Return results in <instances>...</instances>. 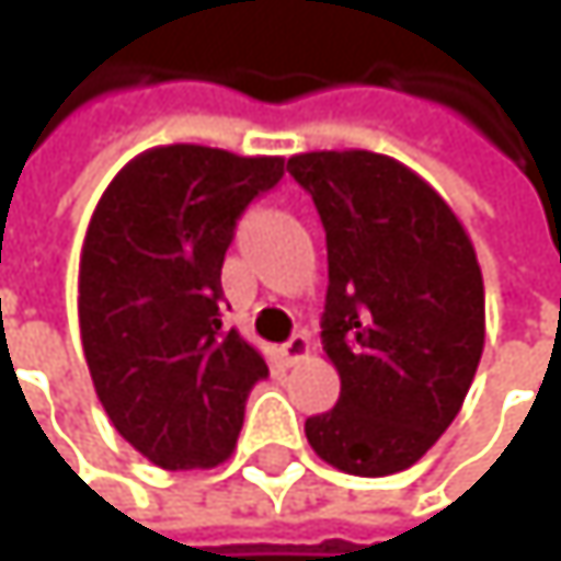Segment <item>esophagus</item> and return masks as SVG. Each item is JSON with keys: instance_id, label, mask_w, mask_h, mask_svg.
I'll return each instance as SVG.
<instances>
[{"instance_id": "1", "label": "esophagus", "mask_w": 561, "mask_h": 561, "mask_svg": "<svg viewBox=\"0 0 561 561\" xmlns=\"http://www.w3.org/2000/svg\"><path fill=\"white\" fill-rule=\"evenodd\" d=\"M308 351H311V341H308V334H291L285 344L279 347L282 360L291 367V364H298L301 357H308Z\"/></svg>"}]
</instances>
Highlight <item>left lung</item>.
Returning <instances> with one entry per match:
<instances>
[{"label": "left lung", "instance_id": "1", "mask_svg": "<svg viewBox=\"0 0 561 561\" xmlns=\"http://www.w3.org/2000/svg\"><path fill=\"white\" fill-rule=\"evenodd\" d=\"M291 178L328 237L321 341L341 377L305 422L321 461L357 478L412 468L455 422L484 351V276L445 197L367 149L301 152Z\"/></svg>", "mask_w": 561, "mask_h": 561}]
</instances>
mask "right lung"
Masks as SVG:
<instances>
[{
	"label": "right lung",
	"instance_id": "right-lung-1",
	"mask_svg": "<svg viewBox=\"0 0 561 561\" xmlns=\"http://www.w3.org/2000/svg\"><path fill=\"white\" fill-rule=\"evenodd\" d=\"M285 171L279 156L156 146L93 207L77 276L80 341L116 432L165 471L227 461L263 354L224 331L220 270L237 217Z\"/></svg>",
	"mask_w": 561,
	"mask_h": 561
}]
</instances>
